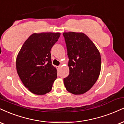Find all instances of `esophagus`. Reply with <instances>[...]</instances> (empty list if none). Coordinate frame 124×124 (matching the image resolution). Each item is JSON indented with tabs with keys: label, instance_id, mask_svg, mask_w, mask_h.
Instances as JSON below:
<instances>
[{
	"label": "esophagus",
	"instance_id": "34e87169",
	"mask_svg": "<svg viewBox=\"0 0 124 124\" xmlns=\"http://www.w3.org/2000/svg\"><path fill=\"white\" fill-rule=\"evenodd\" d=\"M60 68H61V66H58L56 67V69H57V70H58V71L59 70V69H60Z\"/></svg>",
	"mask_w": 124,
	"mask_h": 124
}]
</instances>
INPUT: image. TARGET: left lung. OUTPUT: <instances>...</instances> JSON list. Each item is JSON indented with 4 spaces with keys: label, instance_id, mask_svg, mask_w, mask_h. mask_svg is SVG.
I'll return each instance as SVG.
<instances>
[{
    "label": "left lung",
    "instance_id": "left-lung-1",
    "mask_svg": "<svg viewBox=\"0 0 124 124\" xmlns=\"http://www.w3.org/2000/svg\"><path fill=\"white\" fill-rule=\"evenodd\" d=\"M69 57V74L63 79L65 88L74 95L89 91L99 76L101 57L99 50L83 33H63Z\"/></svg>",
    "mask_w": 124,
    "mask_h": 124
}]
</instances>
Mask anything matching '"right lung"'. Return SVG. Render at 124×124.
I'll list each match as a JSON object with an SVG mask.
<instances>
[{
	"label": "right lung",
	"instance_id": "1",
	"mask_svg": "<svg viewBox=\"0 0 124 124\" xmlns=\"http://www.w3.org/2000/svg\"><path fill=\"white\" fill-rule=\"evenodd\" d=\"M60 35L51 32L32 34L17 56V73L25 87L34 94L42 95L51 91L57 78L50 51Z\"/></svg>",
	"mask_w": 124,
	"mask_h": 124
}]
</instances>
